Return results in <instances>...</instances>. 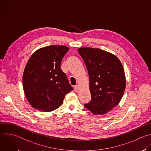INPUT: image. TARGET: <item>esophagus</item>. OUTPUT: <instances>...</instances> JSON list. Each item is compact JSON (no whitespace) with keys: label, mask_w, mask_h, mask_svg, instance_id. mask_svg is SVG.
Returning a JSON list of instances; mask_svg holds the SVG:
<instances>
[{"label":"esophagus","mask_w":151,"mask_h":151,"mask_svg":"<svg viewBox=\"0 0 151 151\" xmlns=\"http://www.w3.org/2000/svg\"><path fill=\"white\" fill-rule=\"evenodd\" d=\"M74 91H75L76 92H77V91H78V90H79V86H77V85L75 86L74 87Z\"/></svg>","instance_id":"esophagus-1"}]
</instances>
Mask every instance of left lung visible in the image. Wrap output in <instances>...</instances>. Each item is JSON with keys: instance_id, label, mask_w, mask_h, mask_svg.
Instances as JSON below:
<instances>
[{"instance_id": "8db88e82", "label": "left lung", "mask_w": 151, "mask_h": 151, "mask_svg": "<svg viewBox=\"0 0 151 151\" xmlns=\"http://www.w3.org/2000/svg\"><path fill=\"white\" fill-rule=\"evenodd\" d=\"M90 79L91 99L84 106L94 114L108 113L121 100L126 87L123 65L114 55L99 48H80Z\"/></svg>"}]
</instances>
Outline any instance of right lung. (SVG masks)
Instances as JSON below:
<instances>
[{"label": "right lung", "mask_w": 151, "mask_h": 151, "mask_svg": "<svg viewBox=\"0 0 151 151\" xmlns=\"http://www.w3.org/2000/svg\"><path fill=\"white\" fill-rule=\"evenodd\" d=\"M68 50L64 45L48 46L36 51L28 60L23 74V87L34 109L47 112L54 110L73 90L61 68Z\"/></svg>", "instance_id": "1"}]
</instances>
